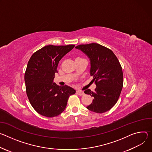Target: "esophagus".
Returning a JSON list of instances; mask_svg holds the SVG:
<instances>
[{
    "mask_svg": "<svg viewBox=\"0 0 152 152\" xmlns=\"http://www.w3.org/2000/svg\"><path fill=\"white\" fill-rule=\"evenodd\" d=\"M77 94L80 96H82V95H85V93H84L83 91H77Z\"/></svg>",
    "mask_w": 152,
    "mask_h": 152,
    "instance_id": "obj_1",
    "label": "esophagus"
}]
</instances>
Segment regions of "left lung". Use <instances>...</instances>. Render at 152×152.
Segmentation results:
<instances>
[{"instance_id": "1", "label": "left lung", "mask_w": 152, "mask_h": 152, "mask_svg": "<svg viewBox=\"0 0 152 152\" xmlns=\"http://www.w3.org/2000/svg\"><path fill=\"white\" fill-rule=\"evenodd\" d=\"M91 60V75L96 84L94 92L85 91L94 97L87 109L102 113L112 109L118 102L123 86V73L118 59L110 49L98 43L80 45L75 47Z\"/></svg>"}]
</instances>
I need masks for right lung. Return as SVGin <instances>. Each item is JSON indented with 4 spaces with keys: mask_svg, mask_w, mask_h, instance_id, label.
Returning a JSON list of instances; mask_svg holds the SVG:
<instances>
[{
    "mask_svg": "<svg viewBox=\"0 0 152 152\" xmlns=\"http://www.w3.org/2000/svg\"><path fill=\"white\" fill-rule=\"evenodd\" d=\"M74 46L47 45L34 53L28 61L25 73L26 92L32 107L43 116L52 118L61 114L69 96L75 94L68 86L53 83L58 62Z\"/></svg>",
    "mask_w": 152,
    "mask_h": 152,
    "instance_id": "1",
    "label": "right lung"
}]
</instances>
